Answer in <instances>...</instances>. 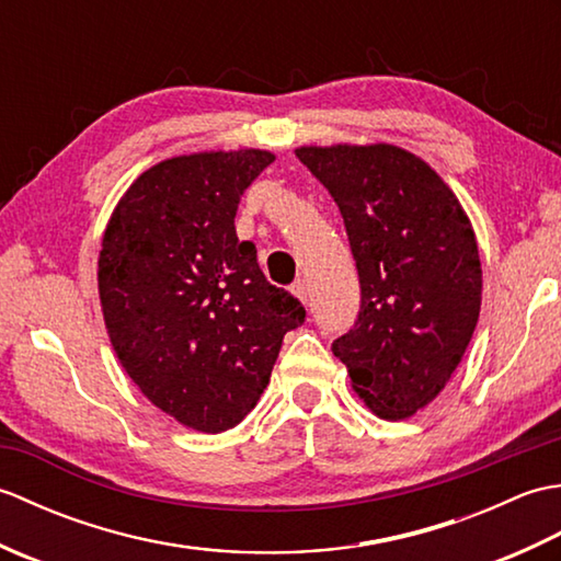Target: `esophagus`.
<instances>
[{
  "mask_svg": "<svg viewBox=\"0 0 561 561\" xmlns=\"http://www.w3.org/2000/svg\"><path fill=\"white\" fill-rule=\"evenodd\" d=\"M291 291H294V296H296V299H299L301 304H306V301H308V282H306V279L294 282Z\"/></svg>",
  "mask_w": 561,
  "mask_h": 561,
  "instance_id": "esophagus-1",
  "label": "esophagus"
}]
</instances>
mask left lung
Wrapping results in <instances>:
<instances>
[{
    "instance_id": "obj_1",
    "label": "left lung",
    "mask_w": 561,
    "mask_h": 561,
    "mask_svg": "<svg viewBox=\"0 0 561 561\" xmlns=\"http://www.w3.org/2000/svg\"><path fill=\"white\" fill-rule=\"evenodd\" d=\"M342 211L362 311L332 352L380 420H408L446 388L482 306L478 238L432 165L396 145L299 147Z\"/></svg>"
}]
</instances>
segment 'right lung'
<instances>
[{
  "label": "right lung",
  "mask_w": 561,
  "mask_h": 561,
  "mask_svg": "<svg viewBox=\"0 0 561 561\" xmlns=\"http://www.w3.org/2000/svg\"><path fill=\"white\" fill-rule=\"evenodd\" d=\"M272 161L265 149L165 159L125 190L103 233L99 296L117 359L151 404L202 434L255 408L306 318L233 226Z\"/></svg>",
  "instance_id": "add662e5"
}]
</instances>
